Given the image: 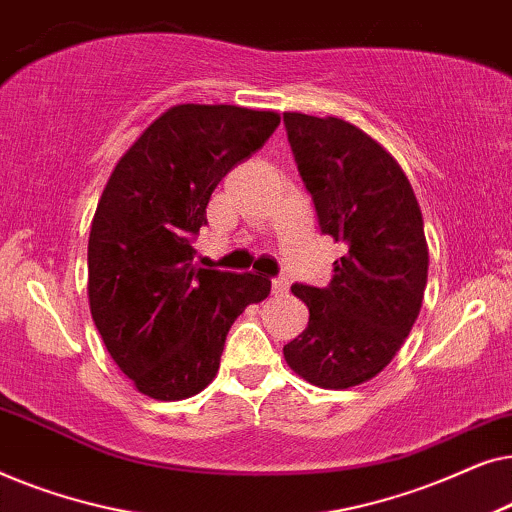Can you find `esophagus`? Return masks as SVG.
<instances>
[{
	"label": "esophagus",
	"mask_w": 512,
	"mask_h": 512,
	"mask_svg": "<svg viewBox=\"0 0 512 512\" xmlns=\"http://www.w3.org/2000/svg\"><path fill=\"white\" fill-rule=\"evenodd\" d=\"M286 291H289V279L286 277L272 279V293H275V296H284Z\"/></svg>",
	"instance_id": "esophagus-1"
}]
</instances>
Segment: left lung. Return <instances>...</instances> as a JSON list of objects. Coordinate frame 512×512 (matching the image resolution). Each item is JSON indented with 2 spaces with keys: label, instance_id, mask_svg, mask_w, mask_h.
Here are the masks:
<instances>
[{
  "label": "left lung",
  "instance_id": "obj_1",
  "mask_svg": "<svg viewBox=\"0 0 512 512\" xmlns=\"http://www.w3.org/2000/svg\"><path fill=\"white\" fill-rule=\"evenodd\" d=\"M284 125L321 233L347 247L324 289L291 286L310 321L284 359L314 387L349 389L389 366L422 307V209L401 165L361 128L298 111H286Z\"/></svg>",
  "mask_w": 512,
  "mask_h": 512
}]
</instances>
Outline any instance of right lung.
I'll return each mask as SVG.
<instances>
[{"instance_id": "right-lung-1", "label": "right lung", "mask_w": 512, "mask_h": 512, "mask_svg": "<svg viewBox=\"0 0 512 512\" xmlns=\"http://www.w3.org/2000/svg\"><path fill=\"white\" fill-rule=\"evenodd\" d=\"M277 125L275 111L177 104L139 135L104 186L88 237L90 314L144 396L200 394L233 321L268 298V277L195 268L193 240L219 181Z\"/></svg>"}]
</instances>
